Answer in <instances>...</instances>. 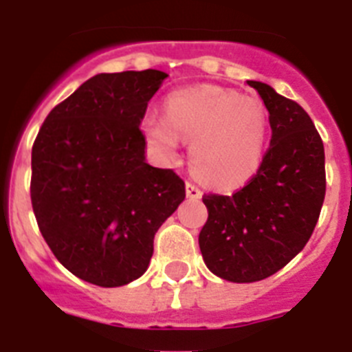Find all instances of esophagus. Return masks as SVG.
I'll return each instance as SVG.
<instances>
[{"label":"esophagus","mask_w":352,"mask_h":352,"mask_svg":"<svg viewBox=\"0 0 352 352\" xmlns=\"http://www.w3.org/2000/svg\"><path fill=\"white\" fill-rule=\"evenodd\" d=\"M185 190H186V197L199 199V197H201V195H203V192H201V188H199V186L195 185V183H192V182H186Z\"/></svg>","instance_id":"obj_1"}]
</instances>
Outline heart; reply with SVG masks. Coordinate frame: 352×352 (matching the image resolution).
Segmentation results:
<instances>
[{
    "mask_svg": "<svg viewBox=\"0 0 352 352\" xmlns=\"http://www.w3.org/2000/svg\"><path fill=\"white\" fill-rule=\"evenodd\" d=\"M142 129L148 141L169 157L176 153L178 139L190 142V166L199 178L232 188L259 169L268 113L257 96L203 84L170 93L166 118L149 114Z\"/></svg>",
    "mask_w": 352,
    "mask_h": 352,
    "instance_id": "obj_1",
    "label": "heart"
}]
</instances>
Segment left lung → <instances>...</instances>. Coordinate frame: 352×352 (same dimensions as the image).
I'll list each match as a JSON object with an SVG mask.
<instances>
[{
	"mask_svg": "<svg viewBox=\"0 0 352 352\" xmlns=\"http://www.w3.org/2000/svg\"><path fill=\"white\" fill-rule=\"evenodd\" d=\"M270 113L272 142L257 173L232 195L204 194L208 220L199 247L223 280L257 282L303 250L326 194L324 146L300 104L248 80Z\"/></svg>",
	"mask_w": 352,
	"mask_h": 352,
	"instance_id": "left-lung-1",
	"label": "left lung"
}]
</instances>
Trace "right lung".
I'll list each match as a JSON object with an SVG mask.
<instances>
[{"label": "right lung", "mask_w": 352, "mask_h": 352, "mask_svg": "<svg viewBox=\"0 0 352 352\" xmlns=\"http://www.w3.org/2000/svg\"><path fill=\"white\" fill-rule=\"evenodd\" d=\"M167 74H98L56 105L31 149V206L68 272L100 287L135 280L153 238L185 199L173 169L146 162L139 129Z\"/></svg>", "instance_id": "1"}]
</instances>
